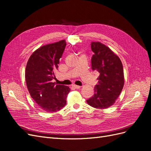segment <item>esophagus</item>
<instances>
[{
	"mask_svg": "<svg viewBox=\"0 0 151 151\" xmlns=\"http://www.w3.org/2000/svg\"><path fill=\"white\" fill-rule=\"evenodd\" d=\"M72 87L73 88H74V89H79L80 88H81V86H77V85H72Z\"/></svg>",
	"mask_w": 151,
	"mask_h": 151,
	"instance_id": "1",
	"label": "esophagus"
}]
</instances>
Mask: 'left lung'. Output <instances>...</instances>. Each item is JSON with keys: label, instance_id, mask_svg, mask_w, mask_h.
<instances>
[{"label": "left lung", "instance_id": "1", "mask_svg": "<svg viewBox=\"0 0 151 151\" xmlns=\"http://www.w3.org/2000/svg\"><path fill=\"white\" fill-rule=\"evenodd\" d=\"M91 47L94 52L91 68L99 76L94 94L87 99V103L98 109L107 108L115 103L124 85L122 63L115 53L101 43L93 42Z\"/></svg>", "mask_w": 151, "mask_h": 151}]
</instances>
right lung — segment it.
Returning a JSON list of instances; mask_svg holds the SVG:
<instances>
[{
  "mask_svg": "<svg viewBox=\"0 0 151 151\" xmlns=\"http://www.w3.org/2000/svg\"><path fill=\"white\" fill-rule=\"evenodd\" d=\"M65 46V40L44 45L33 53L27 63V88L31 98L47 112H55L64 106L70 91L68 86L52 82Z\"/></svg>",
  "mask_w": 151,
  "mask_h": 151,
  "instance_id": "obj_1",
  "label": "right lung"
}]
</instances>
